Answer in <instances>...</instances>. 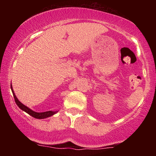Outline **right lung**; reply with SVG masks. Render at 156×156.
<instances>
[{
	"label": "right lung",
	"mask_w": 156,
	"mask_h": 156,
	"mask_svg": "<svg viewBox=\"0 0 156 156\" xmlns=\"http://www.w3.org/2000/svg\"><path fill=\"white\" fill-rule=\"evenodd\" d=\"M11 89H12V94H13L14 98H15V101L16 104L17 105V106L19 107L21 110L24 111L25 112H26L27 114H28L29 115H31V117L36 118V119H44V118H48L49 117H51V116L54 115L55 114H56L58 112V111H48V112H36L34 111L31 110V108H29L28 107L26 106L25 105H23L21 102L19 101V100L17 99V97H16L15 92H14L13 89H12V85H11Z\"/></svg>",
	"instance_id": "right-lung-1"
}]
</instances>
